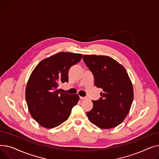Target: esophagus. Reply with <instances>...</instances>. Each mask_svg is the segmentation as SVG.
I'll list each match as a JSON object with an SVG mask.
<instances>
[{
  "label": "esophagus",
  "instance_id": "34e87169",
  "mask_svg": "<svg viewBox=\"0 0 159 159\" xmlns=\"http://www.w3.org/2000/svg\"><path fill=\"white\" fill-rule=\"evenodd\" d=\"M80 98L81 100H84V99L87 98V97H80Z\"/></svg>",
  "mask_w": 159,
  "mask_h": 159
}]
</instances>
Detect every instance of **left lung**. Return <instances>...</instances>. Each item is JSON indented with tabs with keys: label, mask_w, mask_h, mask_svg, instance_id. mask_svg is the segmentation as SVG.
Segmentation results:
<instances>
[{
	"label": "left lung",
	"mask_w": 159,
	"mask_h": 159,
	"mask_svg": "<svg viewBox=\"0 0 159 159\" xmlns=\"http://www.w3.org/2000/svg\"><path fill=\"white\" fill-rule=\"evenodd\" d=\"M84 62L92 72L101 97L92 101L86 113L89 121L101 129L117 126L128 114L133 100L131 81L124 67L108 56L85 55Z\"/></svg>",
	"instance_id": "8db88e82"
}]
</instances>
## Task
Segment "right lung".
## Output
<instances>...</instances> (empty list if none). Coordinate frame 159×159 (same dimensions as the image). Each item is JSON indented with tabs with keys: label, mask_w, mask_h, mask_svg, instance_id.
I'll return each mask as SVG.
<instances>
[{
	"label": "right lung",
	"mask_w": 159,
	"mask_h": 159,
	"mask_svg": "<svg viewBox=\"0 0 159 159\" xmlns=\"http://www.w3.org/2000/svg\"><path fill=\"white\" fill-rule=\"evenodd\" d=\"M82 55L60 52L45 58L35 67L26 88V101L32 117L46 128L59 126L69 118L79 96L63 93L61 83L68 82V71Z\"/></svg>",
	"instance_id": "right-lung-1"
}]
</instances>
